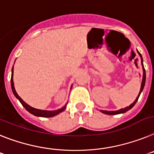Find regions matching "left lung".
<instances>
[{
  "mask_svg": "<svg viewBox=\"0 0 154 154\" xmlns=\"http://www.w3.org/2000/svg\"><path fill=\"white\" fill-rule=\"evenodd\" d=\"M138 52L139 55H140V58H141V64L142 66H143V80H142V83H141V87H140V93H139L138 96H137V97H136V99L135 100L134 102L133 103V104H131L129 106L126 107V108H125V109H119V110L118 111H105V110H101V112H102V113H104V114H106V115H118V114H121V113H125V112H126L127 111H129V109H131L132 108H133V106L135 105V104L136 103V101H138L139 99V97H140V94H141V92L143 91V88L144 86H145V82H146V71H145V69H144V66H143V57H142L141 54L140 53V52Z\"/></svg>",
  "mask_w": 154,
  "mask_h": 154,
  "instance_id": "obj_1",
  "label": "left lung"
}]
</instances>
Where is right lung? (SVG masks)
I'll return each instance as SVG.
<instances>
[{
    "label": "right lung",
    "mask_w": 154,
    "mask_h": 154,
    "mask_svg": "<svg viewBox=\"0 0 154 154\" xmlns=\"http://www.w3.org/2000/svg\"><path fill=\"white\" fill-rule=\"evenodd\" d=\"M13 71H14V66H12V69H11V89H12L13 94H14V96H15L18 100H19V101L21 103V105H23L24 108H25L28 112H30L31 114L34 115V116H38V117L49 118V117H53V116H57V115H58L59 113H60V112H62L63 111L65 110L66 105H67V103H66V105H64L63 108H61V109H57V110H54V111H46V110H41V109H35V108H32V107H31L30 105H29L28 104H26V103H25V101L21 99V97H20V96H18V94H17V92H16L15 88H14V81H13V73H14ZM71 88H72V86H71ZM71 88H70V89H71Z\"/></svg>",
    "instance_id": "1"
}]
</instances>
